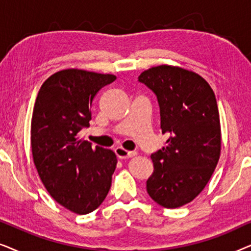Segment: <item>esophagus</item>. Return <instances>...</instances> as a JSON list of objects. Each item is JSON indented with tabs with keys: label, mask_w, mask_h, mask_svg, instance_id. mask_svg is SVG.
Here are the masks:
<instances>
[{
	"label": "esophagus",
	"mask_w": 251,
	"mask_h": 251,
	"mask_svg": "<svg viewBox=\"0 0 251 251\" xmlns=\"http://www.w3.org/2000/svg\"><path fill=\"white\" fill-rule=\"evenodd\" d=\"M115 154L120 157V159H129V157L136 156L137 152H133V151H126L125 149H122V147H116Z\"/></svg>",
	"instance_id": "34e87169"
}]
</instances>
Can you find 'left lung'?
Masks as SVG:
<instances>
[{"instance_id":"left-lung-1","label":"left lung","mask_w":251,"mask_h":251,"mask_svg":"<svg viewBox=\"0 0 251 251\" xmlns=\"http://www.w3.org/2000/svg\"><path fill=\"white\" fill-rule=\"evenodd\" d=\"M138 81L156 96L168 139L153 153L147 193L164 208L193 201L208 184L221 155V123L214 91L203 77L176 66L152 67Z\"/></svg>"}]
</instances>
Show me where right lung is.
<instances>
[{"mask_svg":"<svg viewBox=\"0 0 251 251\" xmlns=\"http://www.w3.org/2000/svg\"><path fill=\"white\" fill-rule=\"evenodd\" d=\"M115 78L72 68L57 72L44 81L34 105L30 144L37 173L51 197L78 215L102 203L118 163L113 151L78 136L90 126L95 96Z\"/></svg>","mask_w":251,"mask_h":251,"instance_id":"obj_1","label":"right lung"}]
</instances>
